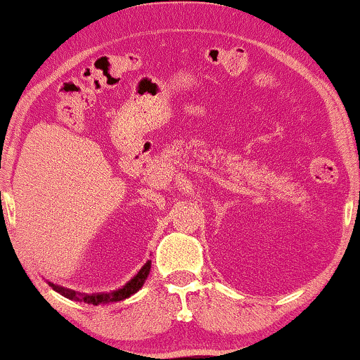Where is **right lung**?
Instances as JSON below:
<instances>
[{
    "mask_svg": "<svg viewBox=\"0 0 360 360\" xmlns=\"http://www.w3.org/2000/svg\"><path fill=\"white\" fill-rule=\"evenodd\" d=\"M148 273H150V261H147L146 264L140 268V271L135 274V276L130 279L129 283H125L120 289H115V291L110 292H94V294H81L72 291V289H66L63 286H58V284H51L54 291H58L59 294H63L64 297H69V300L74 301H84L87 304H107V302H115V301H122L125 297L132 296L139 291L140 288L143 286V281H146Z\"/></svg>",
    "mask_w": 360,
    "mask_h": 360,
    "instance_id": "right-lung-1",
    "label": "right lung"
}]
</instances>
